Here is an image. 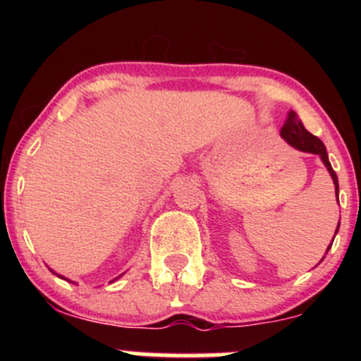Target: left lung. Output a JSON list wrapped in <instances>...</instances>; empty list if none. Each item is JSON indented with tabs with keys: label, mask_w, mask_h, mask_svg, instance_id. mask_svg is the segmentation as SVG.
I'll use <instances>...</instances> for the list:
<instances>
[{
	"label": "left lung",
	"mask_w": 361,
	"mask_h": 361,
	"mask_svg": "<svg viewBox=\"0 0 361 361\" xmlns=\"http://www.w3.org/2000/svg\"><path fill=\"white\" fill-rule=\"evenodd\" d=\"M280 134H281V137L287 140L290 146L299 149V151L312 152V154L321 156L322 163L326 164L327 171H329L331 178H333L334 192H336V197H338V193H339L338 176H336V173H334V169L329 163V157H327V152H326V146L322 144L321 139L310 134L307 128L304 127V123H302L299 115H297L293 110H290L287 114V120H285V123H283V127H281ZM338 229H339V222H338ZM338 229H336V233H338ZM334 235H336V234H334ZM333 241H334V239H333ZM329 247H331V244H329ZM329 247H327V251H329Z\"/></svg>",
	"instance_id": "1"
}]
</instances>
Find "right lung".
Here are the masks:
<instances>
[{
	"label": "right lung",
	"instance_id": "1",
	"mask_svg": "<svg viewBox=\"0 0 361 361\" xmlns=\"http://www.w3.org/2000/svg\"><path fill=\"white\" fill-rule=\"evenodd\" d=\"M57 276H59V275H57ZM61 279H62V276H61Z\"/></svg>",
	"mask_w": 361,
	"mask_h": 361
}]
</instances>
